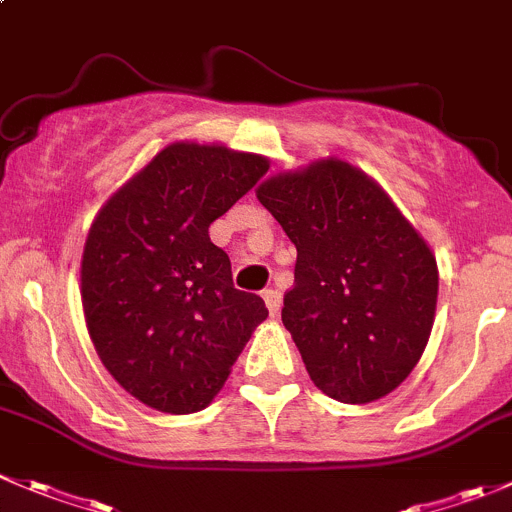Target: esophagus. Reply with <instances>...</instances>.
I'll return each mask as SVG.
<instances>
[{"label":"esophagus","mask_w":512,"mask_h":512,"mask_svg":"<svg viewBox=\"0 0 512 512\" xmlns=\"http://www.w3.org/2000/svg\"><path fill=\"white\" fill-rule=\"evenodd\" d=\"M262 297H265V305H267V310H270V315L275 317L277 312H280V307H282V295H280V290H265L262 292Z\"/></svg>","instance_id":"1"}]
</instances>
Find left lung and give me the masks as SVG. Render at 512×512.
Masks as SVG:
<instances>
[{"label":"left lung","mask_w":512,"mask_h":512,"mask_svg":"<svg viewBox=\"0 0 512 512\" xmlns=\"http://www.w3.org/2000/svg\"><path fill=\"white\" fill-rule=\"evenodd\" d=\"M297 247L282 322L332 400L372 403L413 372L438 305L428 242L372 177L320 160L257 187Z\"/></svg>","instance_id":"left-lung-1"}]
</instances>
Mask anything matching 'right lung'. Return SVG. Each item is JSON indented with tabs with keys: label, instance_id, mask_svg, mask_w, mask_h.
Segmentation results:
<instances>
[{
	"label": "right lung",
	"instance_id": "obj_1",
	"mask_svg": "<svg viewBox=\"0 0 512 512\" xmlns=\"http://www.w3.org/2000/svg\"><path fill=\"white\" fill-rule=\"evenodd\" d=\"M222 145L175 142L119 187L89 227L82 307L109 375L170 415L205 410L255 327L260 295L232 285L210 225L267 172Z\"/></svg>",
	"mask_w": 512,
	"mask_h": 512
}]
</instances>
